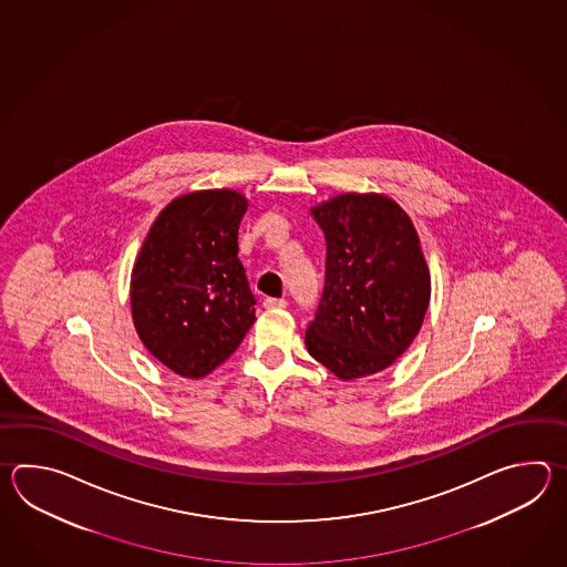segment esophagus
Listing matches in <instances>:
<instances>
[{
	"label": "esophagus",
	"instance_id": "obj_1",
	"mask_svg": "<svg viewBox=\"0 0 567 567\" xmlns=\"http://www.w3.org/2000/svg\"><path fill=\"white\" fill-rule=\"evenodd\" d=\"M264 306H266V308H286L288 301L284 300V298H266Z\"/></svg>",
	"mask_w": 567,
	"mask_h": 567
}]
</instances>
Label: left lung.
I'll return each mask as SVG.
<instances>
[{
  "label": "left lung",
  "instance_id": "obj_1",
  "mask_svg": "<svg viewBox=\"0 0 567 567\" xmlns=\"http://www.w3.org/2000/svg\"><path fill=\"white\" fill-rule=\"evenodd\" d=\"M324 230V291L306 349L338 379L379 373L422 328L430 271L405 210L381 194H340L312 208Z\"/></svg>",
  "mask_w": 567,
  "mask_h": 567
}]
</instances>
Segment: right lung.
<instances>
[{
  "mask_svg": "<svg viewBox=\"0 0 567 567\" xmlns=\"http://www.w3.org/2000/svg\"><path fill=\"white\" fill-rule=\"evenodd\" d=\"M247 200L205 190L172 200L133 266V324L174 373L200 379L227 361L255 322V296L239 261Z\"/></svg>",
  "mask_w": 567,
  "mask_h": 567,
  "instance_id": "obj_1",
  "label": "right lung"
}]
</instances>
